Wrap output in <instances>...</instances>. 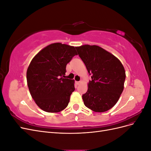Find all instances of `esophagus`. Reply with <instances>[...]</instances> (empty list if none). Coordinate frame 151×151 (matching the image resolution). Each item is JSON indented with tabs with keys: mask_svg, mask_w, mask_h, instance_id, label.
<instances>
[{
	"mask_svg": "<svg viewBox=\"0 0 151 151\" xmlns=\"http://www.w3.org/2000/svg\"><path fill=\"white\" fill-rule=\"evenodd\" d=\"M81 83H82V81H76V84H77V85H79Z\"/></svg>",
	"mask_w": 151,
	"mask_h": 151,
	"instance_id": "esophagus-1",
	"label": "esophagus"
}]
</instances>
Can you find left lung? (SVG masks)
Wrapping results in <instances>:
<instances>
[{
  "label": "left lung",
  "mask_w": 151,
  "mask_h": 151,
  "mask_svg": "<svg viewBox=\"0 0 151 151\" xmlns=\"http://www.w3.org/2000/svg\"><path fill=\"white\" fill-rule=\"evenodd\" d=\"M91 76L87 92L83 94L84 105L95 112H104L117 103L123 92L125 71L118 59L96 45L76 47Z\"/></svg>",
  "instance_id": "1"
}]
</instances>
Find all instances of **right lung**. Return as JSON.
<instances>
[{"label":"right lung","mask_w":151,"mask_h":151,"mask_svg":"<svg viewBox=\"0 0 151 151\" xmlns=\"http://www.w3.org/2000/svg\"><path fill=\"white\" fill-rule=\"evenodd\" d=\"M77 53L75 47L53 43L37 53L26 73L32 98L43 111L57 113L65 109L74 91V81L66 79V65Z\"/></svg>","instance_id":"right-lung-1"}]
</instances>
